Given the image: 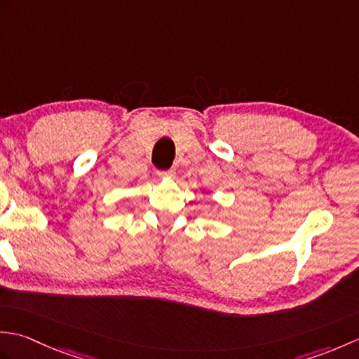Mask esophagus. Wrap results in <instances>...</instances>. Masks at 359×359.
I'll use <instances>...</instances> for the list:
<instances>
[{"label":"esophagus","mask_w":359,"mask_h":359,"mask_svg":"<svg viewBox=\"0 0 359 359\" xmlns=\"http://www.w3.org/2000/svg\"><path fill=\"white\" fill-rule=\"evenodd\" d=\"M158 174V177H162V179H174L175 177V170H166V171H158L157 172Z\"/></svg>","instance_id":"obj_1"}]
</instances>
